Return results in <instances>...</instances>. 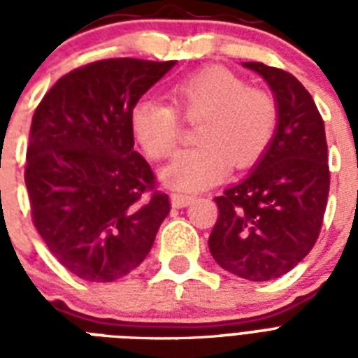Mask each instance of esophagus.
Returning <instances> with one entry per match:
<instances>
[{"label": "esophagus", "instance_id": "esophagus-1", "mask_svg": "<svg viewBox=\"0 0 358 358\" xmlns=\"http://www.w3.org/2000/svg\"><path fill=\"white\" fill-rule=\"evenodd\" d=\"M193 201H195V196L193 195H184V193H173V195H171V204H173L174 208L189 206Z\"/></svg>", "mask_w": 358, "mask_h": 358}]
</instances>
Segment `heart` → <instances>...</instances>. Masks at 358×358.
<instances>
[{
    "mask_svg": "<svg viewBox=\"0 0 358 358\" xmlns=\"http://www.w3.org/2000/svg\"><path fill=\"white\" fill-rule=\"evenodd\" d=\"M171 102L141 98L129 113L135 141L154 162L173 156L180 139V119H199V145L180 152L163 171L171 187L196 191L217 184L230 165H255L271 146L278 128V103L271 92L250 87L223 66H208L176 81Z\"/></svg>",
    "mask_w": 358,
    "mask_h": 358,
    "instance_id": "b5f03b06",
    "label": "heart"
}]
</instances>
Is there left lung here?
<instances>
[{
	"label": "left lung",
	"instance_id": "obj_1",
	"mask_svg": "<svg viewBox=\"0 0 358 358\" xmlns=\"http://www.w3.org/2000/svg\"><path fill=\"white\" fill-rule=\"evenodd\" d=\"M243 66L275 92L278 128L255 171L215 196L219 215L208 245L223 269L262 282L294 269L316 245L331 174L325 126L310 92L286 70Z\"/></svg>",
	"mask_w": 358,
	"mask_h": 358
}]
</instances>
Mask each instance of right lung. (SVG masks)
Segmentation results:
<instances>
[{"mask_svg":"<svg viewBox=\"0 0 358 358\" xmlns=\"http://www.w3.org/2000/svg\"><path fill=\"white\" fill-rule=\"evenodd\" d=\"M174 61L102 59L63 76L36 106L25 154L31 219L48 249L89 282L145 260L171 212L134 150L129 113Z\"/></svg>","mask_w":358,"mask_h":358,"instance_id":"add662e5","label":"right lung"}]
</instances>
